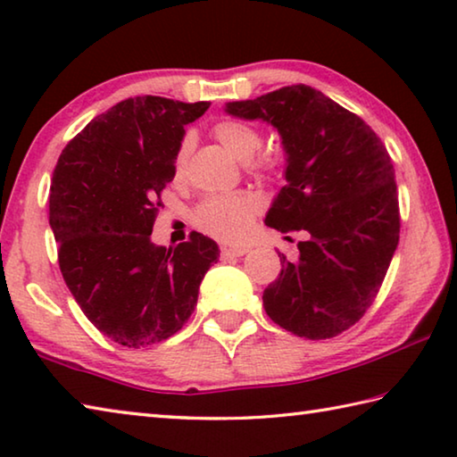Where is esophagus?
Instances as JSON below:
<instances>
[{
	"instance_id": "esophagus-1",
	"label": "esophagus",
	"mask_w": 457,
	"mask_h": 457,
	"mask_svg": "<svg viewBox=\"0 0 457 457\" xmlns=\"http://www.w3.org/2000/svg\"><path fill=\"white\" fill-rule=\"evenodd\" d=\"M247 253V247L245 245H239V247H231V245H221V260H229V258H239Z\"/></svg>"
}]
</instances>
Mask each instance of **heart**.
<instances>
[{
  "instance_id": "obj_1",
  "label": "heart",
  "mask_w": 457,
  "mask_h": 457,
  "mask_svg": "<svg viewBox=\"0 0 457 457\" xmlns=\"http://www.w3.org/2000/svg\"><path fill=\"white\" fill-rule=\"evenodd\" d=\"M213 137L226 146L239 161H249L258 153L262 145V135L258 129L242 120H220L213 127ZM191 151V141L183 138L175 151L173 169L175 175H181L187 165V157ZM282 159L274 153H264L250 162V167L262 173H272L280 167ZM258 210V199L252 193H231V195H215L207 197L197 205L193 213L195 226L218 239L229 244H237L247 236L252 228L253 213Z\"/></svg>"
}]
</instances>
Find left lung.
<instances>
[{
  "mask_svg": "<svg viewBox=\"0 0 457 457\" xmlns=\"http://www.w3.org/2000/svg\"><path fill=\"white\" fill-rule=\"evenodd\" d=\"M226 112L278 129L286 185L266 215L282 234L306 231L298 260L282 253V272L264 290L270 319L311 340L349 330L373 304L399 244V199L391 157L357 114L306 84Z\"/></svg>",
  "mask_w": 457,
  "mask_h": 457,
  "instance_id": "left-lung-1",
  "label": "left lung"
}]
</instances>
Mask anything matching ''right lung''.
<instances>
[{"instance_id":"1","label":"right lung","mask_w":457,"mask_h":457,"mask_svg":"<svg viewBox=\"0 0 457 457\" xmlns=\"http://www.w3.org/2000/svg\"><path fill=\"white\" fill-rule=\"evenodd\" d=\"M207 108L149 95L127 98L92 119L54 169L50 228L60 272L87 319L129 349L181 330L220 258L218 244L197 231L175 247L151 242L185 125Z\"/></svg>"}]
</instances>
